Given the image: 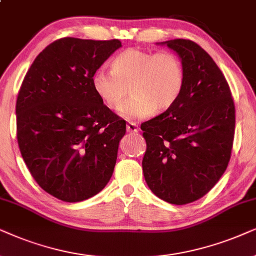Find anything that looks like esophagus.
Masks as SVG:
<instances>
[{"mask_svg": "<svg viewBox=\"0 0 256 256\" xmlns=\"http://www.w3.org/2000/svg\"><path fill=\"white\" fill-rule=\"evenodd\" d=\"M126 130L128 132H131V134H134V132H138V125L136 122H128L126 124Z\"/></svg>", "mask_w": 256, "mask_h": 256, "instance_id": "34e87169", "label": "esophagus"}]
</instances>
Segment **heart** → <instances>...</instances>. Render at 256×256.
I'll return each mask as SVG.
<instances>
[{
  "instance_id": "1",
  "label": "heart",
  "mask_w": 256,
  "mask_h": 256,
  "mask_svg": "<svg viewBox=\"0 0 256 256\" xmlns=\"http://www.w3.org/2000/svg\"><path fill=\"white\" fill-rule=\"evenodd\" d=\"M111 69H97L91 84L110 108L120 106L130 88L132 97L119 108V114L128 120L146 118L154 110H168L179 100L185 85L182 60L171 52L131 48L114 57Z\"/></svg>"
}]
</instances>
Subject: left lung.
<instances>
[{"instance_id": "8db88e82", "label": "left lung", "mask_w": 256, "mask_h": 256, "mask_svg": "<svg viewBox=\"0 0 256 256\" xmlns=\"http://www.w3.org/2000/svg\"><path fill=\"white\" fill-rule=\"evenodd\" d=\"M185 70L179 100L142 124V172L160 199L186 205L208 193L226 171L235 130V106L226 78L212 57L190 40L162 42Z\"/></svg>"}]
</instances>
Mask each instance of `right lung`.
Instances as JSON below:
<instances>
[{
  "label": "right lung",
  "mask_w": 256,
  "mask_h": 256,
  "mask_svg": "<svg viewBox=\"0 0 256 256\" xmlns=\"http://www.w3.org/2000/svg\"><path fill=\"white\" fill-rule=\"evenodd\" d=\"M120 40L64 37L26 72L16 102L17 142L26 168L46 193L66 202L106 186L126 132L94 91L91 78Z\"/></svg>",
  "instance_id": "obj_1"
}]
</instances>
